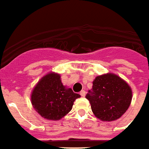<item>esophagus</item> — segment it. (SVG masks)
I'll return each mask as SVG.
<instances>
[{
    "instance_id": "obj_1",
    "label": "esophagus",
    "mask_w": 149,
    "mask_h": 149,
    "mask_svg": "<svg viewBox=\"0 0 149 149\" xmlns=\"http://www.w3.org/2000/svg\"><path fill=\"white\" fill-rule=\"evenodd\" d=\"M80 95L82 96V97H85L86 96V91H82L80 92Z\"/></svg>"
}]
</instances>
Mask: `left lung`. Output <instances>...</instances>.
I'll return each instance as SVG.
<instances>
[{"label": "left lung", "mask_w": 149, "mask_h": 149, "mask_svg": "<svg viewBox=\"0 0 149 149\" xmlns=\"http://www.w3.org/2000/svg\"><path fill=\"white\" fill-rule=\"evenodd\" d=\"M86 97L94 116L102 121L118 120L129 109L132 97L130 85L117 74L97 76Z\"/></svg>", "instance_id": "left-lung-1"}]
</instances>
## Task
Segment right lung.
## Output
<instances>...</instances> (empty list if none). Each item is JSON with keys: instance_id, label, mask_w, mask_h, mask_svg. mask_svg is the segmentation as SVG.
<instances>
[{"instance_id": "right-lung-1", "label": "right lung", "mask_w": 149, "mask_h": 149, "mask_svg": "<svg viewBox=\"0 0 149 149\" xmlns=\"http://www.w3.org/2000/svg\"><path fill=\"white\" fill-rule=\"evenodd\" d=\"M80 97V94L63 85L59 74L52 71L42 77L35 86L31 102L41 117L47 120H58L71 110L74 102Z\"/></svg>"}]
</instances>
